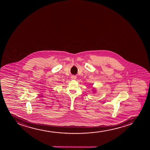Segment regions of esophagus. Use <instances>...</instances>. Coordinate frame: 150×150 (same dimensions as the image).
<instances>
[{
	"mask_svg": "<svg viewBox=\"0 0 150 150\" xmlns=\"http://www.w3.org/2000/svg\"><path fill=\"white\" fill-rule=\"evenodd\" d=\"M71 79H76V76H71Z\"/></svg>",
	"mask_w": 150,
	"mask_h": 150,
	"instance_id": "esophagus-1",
	"label": "esophagus"
}]
</instances>
